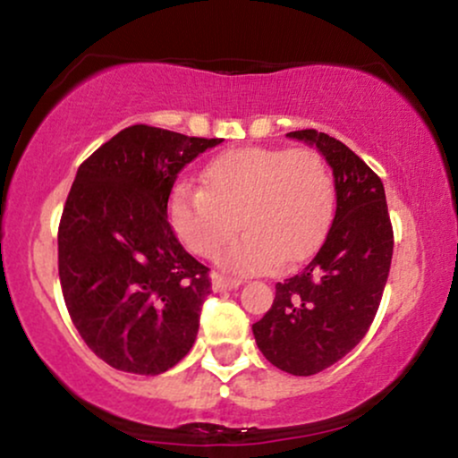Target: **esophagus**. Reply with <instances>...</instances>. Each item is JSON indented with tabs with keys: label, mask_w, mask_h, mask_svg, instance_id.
Returning a JSON list of instances; mask_svg holds the SVG:
<instances>
[{
	"label": "esophagus",
	"mask_w": 458,
	"mask_h": 458,
	"mask_svg": "<svg viewBox=\"0 0 458 458\" xmlns=\"http://www.w3.org/2000/svg\"><path fill=\"white\" fill-rule=\"evenodd\" d=\"M212 285H214V290H216V292L233 290V287L242 285V279H235V276L218 275V272H214V275H212Z\"/></svg>",
	"instance_id": "1"
}]
</instances>
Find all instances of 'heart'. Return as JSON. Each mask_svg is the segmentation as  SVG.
<instances>
[{
  "label": "heart",
  "instance_id": "obj_1",
  "mask_svg": "<svg viewBox=\"0 0 458 458\" xmlns=\"http://www.w3.org/2000/svg\"><path fill=\"white\" fill-rule=\"evenodd\" d=\"M335 201V177L316 148L240 147L205 166L203 188L179 183L168 216L199 257H214L242 225L246 231L223 250L220 264L266 272L316 253Z\"/></svg>",
  "mask_w": 458,
  "mask_h": 458
}]
</instances>
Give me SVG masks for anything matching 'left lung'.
Masks as SVG:
<instances>
[{"label":"left lung","mask_w":458,"mask_h":458,"mask_svg":"<svg viewBox=\"0 0 458 458\" xmlns=\"http://www.w3.org/2000/svg\"><path fill=\"white\" fill-rule=\"evenodd\" d=\"M287 136L316 145L331 164L337 209L310 264L275 285V301L253 335L272 366L311 377L346 357L368 333L387 284L394 229L381 177L357 153L316 130Z\"/></svg>","instance_id":"obj_1"}]
</instances>
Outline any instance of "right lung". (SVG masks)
Wrapping results in <instances>:
<instances>
[{"label": "right lung", "instance_id": "add662e5", "mask_svg": "<svg viewBox=\"0 0 458 458\" xmlns=\"http://www.w3.org/2000/svg\"><path fill=\"white\" fill-rule=\"evenodd\" d=\"M218 138L131 125L77 168L58 227V275L71 320L107 366L166 372L197 340L209 268L168 220L174 179Z\"/></svg>", "mask_w": 458, "mask_h": 458}]
</instances>
